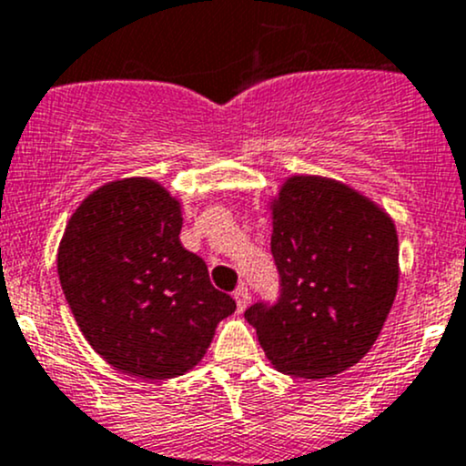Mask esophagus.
I'll list each match as a JSON object with an SVG mask.
<instances>
[{
    "label": "esophagus",
    "mask_w": 466,
    "mask_h": 466,
    "mask_svg": "<svg viewBox=\"0 0 466 466\" xmlns=\"http://www.w3.org/2000/svg\"><path fill=\"white\" fill-rule=\"evenodd\" d=\"M234 301H237L238 312L246 310L248 303H249V292H248V288H246V286H238L237 290H234Z\"/></svg>",
    "instance_id": "1"
}]
</instances>
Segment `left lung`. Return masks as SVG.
<instances>
[{"instance_id":"8db88e82","label":"left lung","mask_w":466,"mask_h":466,"mask_svg":"<svg viewBox=\"0 0 466 466\" xmlns=\"http://www.w3.org/2000/svg\"><path fill=\"white\" fill-rule=\"evenodd\" d=\"M277 301L246 319L281 373L319 380L373 349L398 292V232L377 205L337 180L288 178L272 208Z\"/></svg>"}]
</instances>
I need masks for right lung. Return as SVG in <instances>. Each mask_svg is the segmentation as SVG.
Listing matches in <instances>:
<instances>
[{"instance_id":"right-lung-1","label":"right lung","mask_w":466,"mask_h":466,"mask_svg":"<svg viewBox=\"0 0 466 466\" xmlns=\"http://www.w3.org/2000/svg\"><path fill=\"white\" fill-rule=\"evenodd\" d=\"M178 200L149 178L96 189L76 209L57 274L93 350L122 373L167 380L187 373L237 310L183 248Z\"/></svg>"}]
</instances>
